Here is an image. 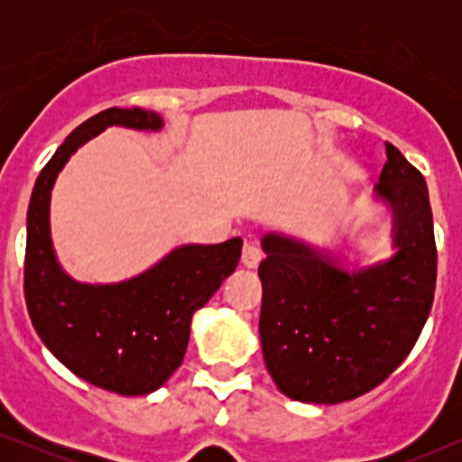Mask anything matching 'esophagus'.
Segmentation results:
<instances>
[{
    "label": "esophagus",
    "instance_id": "34e87169",
    "mask_svg": "<svg viewBox=\"0 0 462 462\" xmlns=\"http://www.w3.org/2000/svg\"><path fill=\"white\" fill-rule=\"evenodd\" d=\"M263 261V252L256 244H245L242 250V264L245 269H256Z\"/></svg>",
    "mask_w": 462,
    "mask_h": 462
}]
</instances>
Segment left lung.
I'll use <instances>...</instances> for the list:
<instances>
[{
	"label": "left lung",
	"instance_id": "left-lung-1",
	"mask_svg": "<svg viewBox=\"0 0 462 462\" xmlns=\"http://www.w3.org/2000/svg\"><path fill=\"white\" fill-rule=\"evenodd\" d=\"M391 210L393 254L346 269L343 254L269 231L258 332L277 389L302 403L356 400L412 351L433 305L438 250L427 182L387 143L372 193Z\"/></svg>",
	"mask_w": 462,
	"mask_h": 462
}]
</instances>
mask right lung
<instances>
[{"label": "right lung", "mask_w": 462, "mask_h": 462, "mask_svg": "<svg viewBox=\"0 0 462 462\" xmlns=\"http://www.w3.org/2000/svg\"><path fill=\"white\" fill-rule=\"evenodd\" d=\"M109 125L160 132L155 111L105 109L78 125L37 176L27 212L24 299L52 356L86 383L119 395L153 393L185 357L193 313L242 256V237L185 244L130 280L84 283L60 267L50 233L54 182L71 155Z\"/></svg>", "instance_id": "add662e5"}]
</instances>
